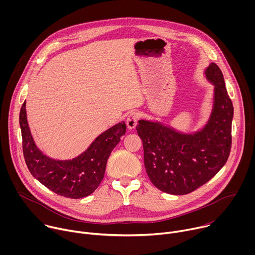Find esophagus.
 <instances>
[{
    "label": "esophagus",
    "mask_w": 255,
    "mask_h": 255,
    "mask_svg": "<svg viewBox=\"0 0 255 255\" xmlns=\"http://www.w3.org/2000/svg\"><path fill=\"white\" fill-rule=\"evenodd\" d=\"M138 117H139V114L137 112H132V113L129 114V116L127 117V120H126V124H127L128 129H134L135 128V126L137 124Z\"/></svg>",
    "instance_id": "obj_1"
}]
</instances>
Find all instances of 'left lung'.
<instances>
[{
  "instance_id": "left-lung-1",
  "label": "left lung",
  "mask_w": 255,
  "mask_h": 255,
  "mask_svg": "<svg viewBox=\"0 0 255 255\" xmlns=\"http://www.w3.org/2000/svg\"><path fill=\"white\" fill-rule=\"evenodd\" d=\"M204 77L213 85V106L202 128L183 132L159 121L140 119L144 165L151 183L170 195H187L209 181L226 163L234 114L223 74L211 62Z\"/></svg>"
}]
</instances>
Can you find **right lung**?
I'll use <instances>...</instances> for the list:
<instances>
[{"instance_id":"1","label":"right lung","mask_w":255,"mask_h":255,"mask_svg":"<svg viewBox=\"0 0 255 255\" xmlns=\"http://www.w3.org/2000/svg\"><path fill=\"white\" fill-rule=\"evenodd\" d=\"M22 105L19 123L23 153L31 174L57 195L80 199L94 193L104 178L107 160L126 132L124 121L101 133L80 155L71 159H54L44 154L35 143Z\"/></svg>"}]
</instances>
